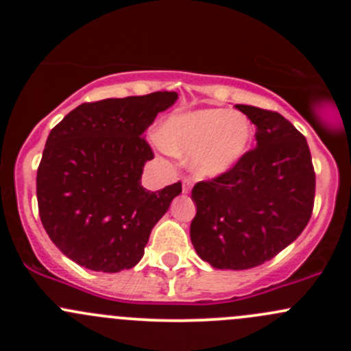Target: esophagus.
I'll use <instances>...</instances> for the list:
<instances>
[{
	"instance_id": "obj_1",
	"label": "esophagus",
	"mask_w": 351,
	"mask_h": 351,
	"mask_svg": "<svg viewBox=\"0 0 351 351\" xmlns=\"http://www.w3.org/2000/svg\"><path fill=\"white\" fill-rule=\"evenodd\" d=\"M192 190V180L183 178V193H189Z\"/></svg>"
}]
</instances>
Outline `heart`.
Listing matches in <instances>:
<instances>
[{
	"mask_svg": "<svg viewBox=\"0 0 351 351\" xmlns=\"http://www.w3.org/2000/svg\"><path fill=\"white\" fill-rule=\"evenodd\" d=\"M159 141L166 151L190 156V166L202 178L231 171L250 151V119L228 108H202L173 115L162 123Z\"/></svg>",
	"mask_w": 351,
	"mask_h": 351,
	"instance_id": "heart-1",
	"label": "heart"
}]
</instances>
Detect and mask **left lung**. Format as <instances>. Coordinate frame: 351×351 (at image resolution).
Here are the masks:
<instances>
[{
    "label": "left lung",
    "mask_w": 351,
    "mask_h": 351,
    "mask_svg": "<svg viewBox=\"0 0 351 351\" xmlns=\"http://www.w3.org/2000/svg\"><path fill=\"white\" fill-rule=\"evenodd\" d=\"M236 108L256 125V147L231 171L192 190L190 239L217 270H247L277 256L309 222L316 190L306 137L280 113Z\"/></svg>",
    "instance_id": "obj_1"
}]
</instances>
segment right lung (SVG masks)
<instances>
[{
    "instance_id": "add662e5",
    "label": "right lung",
    "mask_w": 351,
    "mask_h": 351,
    "mask_svg": "<svg viewBox=\"0 0 351 351\" xmlns=\"http://www.w3.org/2000/svg\"><path fill=\"white\" fill-rule=\"evenodd\" d=\"M175 91L107 98L69 112L45 143L37 169L42 226L69 260L93 271L136 267L156 222L182 193V183L158 192L141 185L154 158L144 132Z\"/></svg>"
}]
</instances>
